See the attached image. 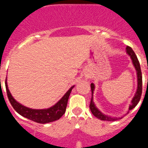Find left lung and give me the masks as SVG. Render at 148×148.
<instances>
[{
  "instance_id": "left-lung-1",
  "label": "left lung",
  "mask_w": 148,
  "mask_h": 148,
  "mask_svg": "<svg viewBox=\"0 0 148 148\" xmlns=\"http://www.w3.org/2000/svg\"><path fill=\"white\" fill-rule=\"evenodd\" d=\"M127 55L130 57L132 60V62H133V64L135 67L136 70V74H137V82H138V87H137V90L136 92L135 95L134 97L133 98L131 101V104L129 106V110L133 109L135 108L136 106L137 105V104L138 103V101H140L141 95H142V71H141V67L140 64H139V62H138V60L137 58V56H136L135 53L133 52V50L132 49L131 47H127ZM90 87H91V91H92V98H91V101H90V109L92 112V113L93 114L94 116H95L96 118H98L99 119L102 120V121H116V120L120 119L121 118H116V117H112V116H107V115L103 114L97 108L96 106L95 105L93 102V99H92V95H93V91L95 90V85L94 84L92 83L90 84ZM129 110H128L127 113H129Z\"/></svg>"
}]
</instances>
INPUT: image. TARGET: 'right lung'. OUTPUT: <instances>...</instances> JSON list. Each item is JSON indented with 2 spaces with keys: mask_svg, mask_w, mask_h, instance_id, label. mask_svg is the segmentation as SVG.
Wrapping results in <instances>:
<instances>
[{
  "mask_svg": "<svg viewBox=\"0 0 148 148\" xmlns=\"http://www.w3.org/2000/svg\"><path fill=\"white\" fill-rule=\"evenodd\" d=\"M5 85H6L8 99L10 100V104H12V106L17 113L28 119L32 120L37 123H40V124H46V123L56 121V120L59 119L61 116L64 114L66 106H67L69 96L70 95L72 89L74 87V86L70 87L67 92L64 95V96L53 107L47 108V109L36 110L27 108L25 106L22 105L12 97V95H11L10 90L8 89L6 79L5 82Z\"/></svg>",
  "mask_w": 148,
  "mask_h": 148,
  "instance_id": "add662e5",
  "label": "right lung"
}]
</instances>
